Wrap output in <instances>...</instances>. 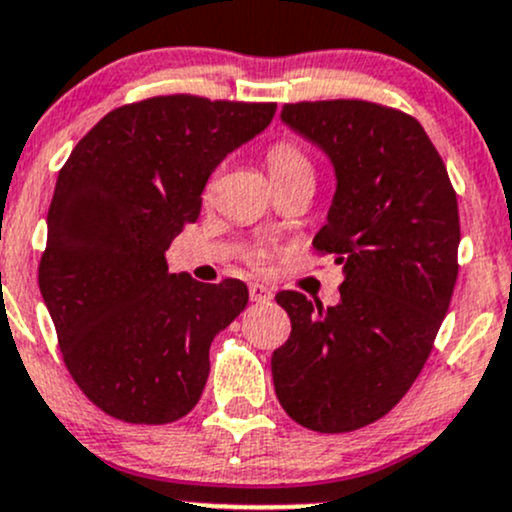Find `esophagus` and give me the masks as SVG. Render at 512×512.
<instances>
[{
    "label": "esophagus",
    "instance_id": "obj_1",
    "mask_svg": "<svg viewBox=\"0 0 512 512\" xmlns=\"http://www.w3.org/2000/svg\"><path fill=\"white\" fill-rule=\"evenodd\" d=\"M249 295H251V302H271L273 300V293L266 288V285L261 283H251L249 285Z\"/></svg>",
    "mask_w": 512,
    "mask_h": 512
}]
</instances>
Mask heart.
<instances>
[{
    "mask_svg": "<svg viewBox=\"0 0 512 512\" xmlns=\"http://www.w3.org/2000/svg\"><path fill=\"white\" fill-rule=\"evenodd\" d=\"M266 166L276 185L295 183V180H315V168H312L310 156L302 151V146H298L290 139H280L276 144L268 146ZM251 261H254V266L258 268L266 266L268 251H254Z\"/></svg>",
    "mask_w": 512,
    "mask_h": 512,
    "instance_id": "1",
    "label": "heart"
}]
</instances>
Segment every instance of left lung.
<instances>
[{
	"mask_svg": "<svg viewBox=\"0 0 512 512\" xmlns=\"http://www.w3.org/2000/svg\"><path fill=\"white\" fill-rule=\"evenodd\" d=\"M290 129L337 170L315 254L344 266L342 300L280 290L290 337L271 356L283 410L315 432H354L388 415L420 376L459 273V205L422 124L366 100L283 104Z\"/></svg>",
	"mask_w": 512,
	"mask_h": 512,
	"instance_id": "obj_1",
	"label": "left lung"
}]
</instances>
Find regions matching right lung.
<instances>
[{"instance_id":"1","label":"right lung","mask_w":512,"mask_h":512,"mask_svg":"<svg viewBox=\"0 0 512 512\" xmlns=\"http://www.w3.org/2000/svg\"><path fill=\"white\" fill-rule=\"evenodd\" d=\"M273 114L276 102L148 97L104 114L60 168L38 288L70 376L109 417L168 425L200 400L212 339L249 288L168 273L166 251L200 217L212 170Z\"/></svg>"}]
</instances>
